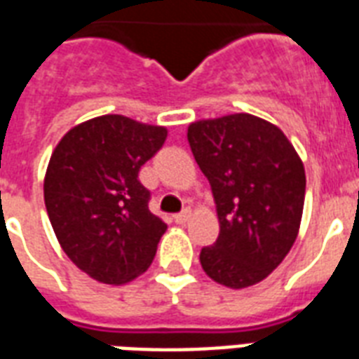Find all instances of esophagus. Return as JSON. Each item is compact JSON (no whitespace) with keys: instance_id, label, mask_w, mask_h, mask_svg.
Masks as SVG:
<instances>
[{"instance_id":"obj_1","label":"esophagus","mask_w":359,"mask_h":359,"mask_svg":"<svg viewBox=\"0 0 359 359\" xmlns=\"http://www.w3.org/2000/svg\"><path fill=\"white\" fill-rule=\"evenodd\" d=\"M188 220H190V210L188 209L182 210L180 215H175V224H180V226H182V224H186Z\"/></svg>"}]
</instances>
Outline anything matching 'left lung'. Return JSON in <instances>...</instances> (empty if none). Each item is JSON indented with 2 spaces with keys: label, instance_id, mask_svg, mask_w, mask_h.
Returning a JSON list of instances; mask_svg holds the SVG:
<instances>
[{
  "label": "left lung",
  "instance_id": "left-lung-1",
  "mask_svg": "<svg viewBox=\"0 0 359 359\" xmlns=\"http://www.w3.org/2000/svg\"><path fill=\"white\" fill-rule=\"evenodd\" d=\"M188 143L215 196L220 233L199 254L226 288H248L277 269L299 233L305 168L278 126L235 113L196 120Z\"/></svg>",
  "mask_w": 359,
  "mask_h": 359
}]
</instances>
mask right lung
I'll use <instances>...</instances> for the list:
<instances>
[{"label": "right lung", "instance_id": "add662e5", "mask_svg": "<svg viewBox=\"0 0 359 359\" xmlns=\"http://www.w3.org/2000/svg\"><path fill=\"white\" fill-rule=\"evenodd\" d=\"M168 128L103 114L73 126L45 173V205L67 258L97 283H131L149 269L168 224L149 210L139 169Z\"/></svg>", "mask_w": 359, "mask_h": 359}]
</instances>
